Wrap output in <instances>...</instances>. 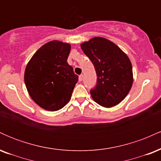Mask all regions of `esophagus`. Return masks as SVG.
<instances>
[{
  "instance_id": "esophagus-1",
  "label": "esophagus",
  "mask_w": 161,
  "mask_h": 161,
  "mask_svg": "<svg viewBox=\"0 0 161 161\" xmlns=\"http://www.w3.org/2000/svg\"><path fill=\"white\" fill-rule=\"evenodd\" d=\"M82 79H83V75L81 74V75L79 76V82H81V81H82Z\"/></svg>"
}]
</instances>
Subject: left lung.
<instances>
[{
    "label": "left lung",
    "mask_w": 161,
    "mask_h": 161,
    "mask_svg": "<svg viewBox=\"0 0 161 161\" xmlns=\"http://www.w3.org/2000/svg\"><path fill=\"white\" fill-rule=\"evenodd\" d=\"M91 60L97 74V84L91 89L97 104L110 108L126 97L133 82L130 60L122 50L104 38L95 37L81 45Z\"/></svg>",
    "instance_id": "left-lung-1"
}]
</instances>
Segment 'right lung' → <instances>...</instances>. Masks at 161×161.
<instances>
[{"label":"right lung","mask_w":161,"mask_h":161,"mask_svg":"<svg viewBox=\"0 0 161 161\" xmlns=\"http://www.w3.org/2000/svg\"><path fill=\"white\" fill-rule=\"evenodd\" d=\"M69 44L51 41L35 53L25 67L24 80L33 101L56 111L69 102L79 76L67 63Z\"/></svg>","instance_id":"right-lung-1"}]
</instances>
